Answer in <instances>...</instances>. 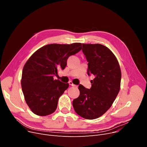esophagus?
I'll return each instance as SVG.
<instances>
[{
	"label": "esophagus",
	"instance_id": "esophagus-1",
	"mask_svg": "<svg viewBox=\"0 0 147 147\" xmlns=\"http://www.w3.org/2000/svg\"><path fill=\"white\" fill-rule=\"evenodd\" d=\"M69 85L72 86H77L76 85H75L74 84H73V83L72 82V81H69Z\"/></svg>",
	"mask_w": 147,
	"mask_h": 147
}]
</instances>
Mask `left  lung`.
Instances as JSON below:
<instances>
[{
    "label": "left lung",
    "mask_w": 147,
    "mask_h": 147,
    "mask_svg": "<svg viewBox=\"0 0 147 147\" xmlns=\"http://www.w3.org/2000/svg\"><path fill=\"white\" fill-rule=\"evenodd\" d=\"M82 51L88 62V74H93L92 86L80 84L79 96L73 106L76 113L86 119H95L111 107L116 98L121 82V69L114 53L101 44H82Z\"/></svg>",
    "instance_id": "left-lung-1"
}]
</instances>
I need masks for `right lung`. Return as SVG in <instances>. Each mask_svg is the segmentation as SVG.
<instances>
[{"instance_id": "add662e5", "label": "right lung", "mask_w": 147, "mask_h": 147, "mask_svg": "<svg viewBox=\"0 0 147 147\" xmlns=\"http://www.w3.org/2000/svg\"><path fill=\"white\" fill-rule=\"evenodd\" d=\"M82 49L80 43L49 44L36 51L22 69L21 87L32 111L40 116L49 115L57 108L59 98L69 84L54 80L58 70L64 69L68 57Z\"/></svg>"}]
</instances>
